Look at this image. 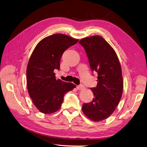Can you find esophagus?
Masks as SVG:
<instances>
[{
	"instance_id": "34e87169",
	"label": "esophagus",
	"mask_w": 147,
	"mask_h": 147,
	"mask_svg": "<svg viewBox=\"0 0 147 147\" xmlns=\"http://www.w3.org/2000/svg\"><path fill=\"white\" fill-rule=\"evenodd\" d=\"M76 88L78 90H82V89H84V86L83 85H79V86H76Z\"/></svg>"
}]
</instances>
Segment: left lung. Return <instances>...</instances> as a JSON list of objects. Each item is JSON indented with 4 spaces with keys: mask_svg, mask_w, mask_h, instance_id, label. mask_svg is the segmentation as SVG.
<instances>
[{
    "mask_svg": "<svg viewBox=\"0 0 147 147\" xmlns=\"http://www.w3.org/2000/svg\"><path fill=\"white\" fill-rule=\"evenodd\" d=\"M84 47L97 84L91 88L94 98L82 105L84 115L94 122L108 118L119 104L123 88L121 66L115 51L102 36L86 37L79 41Z\"/></svg>",
    "mask_w": 147,
    "mask_h": 147,
    "instance_id": "8db88e82",
    "label": "left lung"
}]
</instances>
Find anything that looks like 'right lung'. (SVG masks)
Wrapping results in <instances>:
<instances>
[{
  "mask_svg": "<svg viewBox=\"0 0 147 147\" xmlns=\"http://www.w3.org/2000/svg\"><path fill=\"white\" fill-rule=\"evenodd\" d=\"M79 40L57 33L37 44L27 67V89L38 110L45 114L58 111L65 94L76 88L71 82L56 80L55 69H59L64 51Z\"/></svg>",
  "mask_w": 147,
  "mask_h": 147,
  "instance_id": "add662e5",
  "label": "right lung"
}]
</instances>
